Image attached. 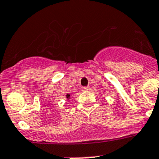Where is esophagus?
I'll return each mask as SVG.
<instances>
[{
    "instance_id": "obj_1",
    "label": "esophagus",
    "mask_w": 159,
    "mask_h": 159,
    "mask_svg": "<svg viewBox=\"0 0 159 159\" xmlns=\"http://www.w3.org/2000/svg\"><path fill=\"white\" fill-rule=\"evenodd\" d=\"M89 89H90V88H89V85H87V86H82V87H81V90L82 91L89 90Z\"/></svg>"
}]
</instances>
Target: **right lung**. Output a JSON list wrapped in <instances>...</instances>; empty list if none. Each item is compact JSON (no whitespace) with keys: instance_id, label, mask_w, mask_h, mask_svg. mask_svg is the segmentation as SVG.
Segmentation results:
<instances>
[{"instance_id":"1","label":"right lung","mask_w":159,"mask_h":159,"mask_svg":"<svg viewBox=\"0 0 159 159\" xmlns=\"http://www.w3.org/2000/svg\"><path fill=\"white\" fill-rule=\"evenodd\" d=\"M70 94H67V95H66V98L69 99V98H70Z\"/></svg>"}]
</instances>
